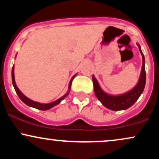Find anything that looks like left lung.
<instances>
[{
    "label": "left lung",
    "instance_id": "left-lung-1",
    "mask_svg": "<svg viewBox=\"0 0 159 159\" xmlns=\"http://www.w3.org/2000/svg\"><path fill=\"white\" fill-rule=\"evenodd\" d=\"M138 45V48L142 55L143 59V64H142V69L140 72V78L138 80V84L132 90L129 92L122 95H117V96H112L105 93L102 90L98 84L97 80L93 75V82L94 92L96 96L101 102L105 107L112 111H121L125 110L131 106H132L140 95L142 94L144 90L146 84V71H145V58H144L143 54L142 53L141 49L139 44Z\"/></svg>",
    "mask_w": 159,
    "mask_h": 159
}]
</instances>
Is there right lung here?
Wrapping results in <instances>:
<instances>
[{"instance_id":"right-lung-1","label":"right lung","mask_w":159,"mask_h":159,"mask_svg":"<svg viewBox=\"0 0 159 159\" xmlns=\"http://www.w3.org/2000/svg\"><path fill=\"white\" fill-rule=\"evenodd\" d=\"M75 75H74L73 77L72 78V79H71L70 82H69V90H68V92H67L64 95V96H62V97L60 98L59 99H57V100H56V101L53 102H51V103H48V104H42V103L36 102L33 101V100L30 99V98H28L27 97H26V96H25V95H24L22 93H21V91L19 90V89L18 88V87L16 84L15 76H14V66H12V84H13V87H14V88H15V90H16V93L18 94V96H19V97L20 98V99H21L24 103L26 104L27 105H28V106L34 107V108L39 109V110H42V111H46V110H48V109L52 108V107H53L54 106H55V105H58V104L61 102L63 99V98L66 97V96H68L69 91H70V89H71L72 81V80H73V78L75 77Z\"/></svg>"}]
</instances>
